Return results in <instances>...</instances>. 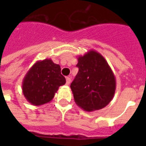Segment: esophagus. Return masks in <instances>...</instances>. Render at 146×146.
Listing matches in <instances>:
<instances>
[{
  "label": "esophagus",
  "instance_id": "esophagus-1",
  "mask_svg": "<svg viewBox=\"0 0 146 146\" xmlns=\"http://www.w3.org/2000/svg\"><path fill=\"white\" fill-rule=\"evenodd\" d=\"M71 82V79L70 77H66V85H70V83Z\"/></svg>",
  "mask_w": 146,
  "mask_h": 146
}]
</instances>
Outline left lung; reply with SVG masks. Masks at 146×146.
<instances>
[{"mask_svg":"<svg viewBox=\"0 0 146 146\" xmlns=\"http://www.w3.org/2000/svg\"><path fill=\"white\" fill-rule=\"evenodd\" d=\"M77 75L70 88L76 104L84 111L100 110L113 99L116 79L104 57L95 50H90L77 58Z\"/></svg>","mask_w":146,"mask_h":146,"instance_id":"obj_1","label":"left lung"}]
</instances>
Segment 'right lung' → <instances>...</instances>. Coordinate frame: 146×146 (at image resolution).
<instances>
[{"label":"right lung","instance_id":"obj_1","mask_svg":"<svg viewBox=\"0 0 146 146\" xmlns=\"http://www.w3.org/2000/svg\"><path fill=\"white\" fill-rule=\"evenodd\" d=\"M60 66L51 59L38 60L24 76L22 89L24 97L35 106L50 102L66 79L60 73Z\"/></svg>","mask_w":146,"mask_h":146}]
</instances>
